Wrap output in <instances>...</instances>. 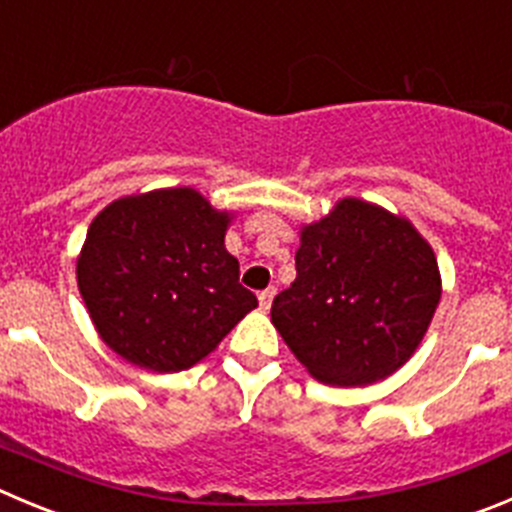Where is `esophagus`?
<instances>
[{"instance_id":"34e87169","label":"esophagus","mask_w":512,"mask_h":512,"mask_svg":"<svg viewBox=\"0 0 512 512\" xmlns=\"http://www.w3.org/2000/svg\"><path fill=\"white\" fill-rule=\"evenodd\" d=\"M272 298H275V288L262 290V293H260V308H262V310H270Z\"/></svg>"}]
</instances>
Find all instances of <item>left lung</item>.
I'll use <instances>...</instances> for the list:
<instances>
[{
  "label": "left lung",
  "mask_w": 512,
  "mask_h": 512,
  "mask_svg": "<svg viewBox=\"0 0 512 512\" xmlns=\"http://www.w3.org/2000/svg\"><path fill=\"white\" fill-rule=\"evenodd\" d=\"M295 270L272 300V326L331 386H369L401 369L442 295L437 257L414 224L353 197L300 229Z\"/></svg>",
  "instance_id": "8db88e82"
}]
</instances>
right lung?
Returning a JSON list of instances; mask_svg holds the SVG:
<instances>
[{"label":"right lung","instance_id":"right-lung-1","mask_svg":"<svg viewBox=\"0 0 512 512\" xmlns=\"http://www.w3.org/2000/svg\"><path fill=\"white\" fill-rule=\"evenodd\" d=\"M229 222L189 186L108 204L78 257L80 295L105 346L159 374L207 358L257 308L224 247Z\"/></svg>","mask_w":512,"mask_h":512}]
</instances>
